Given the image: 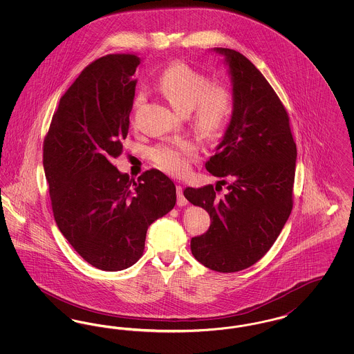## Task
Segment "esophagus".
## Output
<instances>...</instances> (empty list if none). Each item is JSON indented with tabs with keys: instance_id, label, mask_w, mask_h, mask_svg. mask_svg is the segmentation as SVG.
Listing matches in <instances>:
<instances>
[{
	"instance_id": "34e87169",
	"label": "esophagus",
	"mask_w": 354,
	"mask_h": 354,
	"mask_svg": "<svg viewBox=\"0 0 354 354\" xmlns=\"http://www.w3.org/2000/svg\"><path fill=\"white\" fill-rule=\"evenodd\" d=\"M176 195H178V205L179 207H185L188 204V201L185 199L183 195V187L182 185H176Z\"/></svg>"
}]
</instances>
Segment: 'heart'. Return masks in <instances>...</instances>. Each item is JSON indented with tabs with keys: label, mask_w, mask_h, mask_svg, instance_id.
Listing matches in <instances>:
<instances>
[{
	"label": "heart",
	"mask_w": 354,
	"mask_h": 354,
	"mask_svg": "<svg viewBox=\"0 0 354 354\" xmlns=\"http://www.w3.org/2000/svg\"><path fill=\"white\" fill-rule=\"evenodd\" d=\"M158 88L178 113L185 115L195 110L196 126L205 135L219 134L231 115V91L225 86H209L203 73L185 62L166 68L158 80ZM142 102L143 95H138L135 106ZM195 155L196 147L188 140L156 146L150 151L155 165L172 175H185Z\"/></svg>",
	"instance_id": "obj_1"
}]
</instances>
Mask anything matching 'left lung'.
<instances>
[{"mask_svg":"<svg viewBox=\"0 0 354 354\" xmlns=\"http://www.w3.org/2000/svg\"><path fill=\"white\" fill-rule=\"evenodd\" d=\"M211 51L228 68L232 115L205 169L231 183L223 196L212 185L183 194L211 218L208 231L191 239L194 257L231 273L259 261L280 235L292 211L297 150L286 109L264 75L239 51Z\"/></svg>","mask_w":354,"mask_h":354,"instance_id":"8db88e82","label":"left lung"}]
</instances>
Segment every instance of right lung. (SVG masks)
<instances>
[{"label": "right lung", "mask_w": 354, "mask_h": 354, "mask_svg": "<svg viewBox=\"0 0 354 354\" xmlns=\"http://www.w3.org/2000/svg\"><path fill=\"white\" fill-rule=\"evenodd\" d=\"M142 59L110 54L90 64L61 98L44 143L54 219L93 267L135 264L152 223L175 207L176 188L159 169L138 182L113 165L123 152Z\"/></svg>", "instance_id": "1"}]
</instances>
